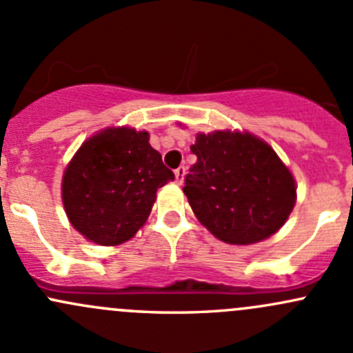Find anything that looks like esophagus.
<instances>
[{"mask_svg":"<svg viewBox=\"0 0 353 353\" xmlns=\"http://www.w3.org/2000/svg\"><path fill=\"white\" fill-rule=\"evenodd\" d=\"M184 172H186V169H184V167H177V169L174 170V176H176L177 184H181L184 181Z\"/></svg>","mask_w":353,"mask_h":353,"instance_id":"esophagus-1","label":"esophagus"}]
</instances>
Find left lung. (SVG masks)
I'll return each instance as SVG.
<instances>
[{
  "instance_id": "obj_1",
  "label": "left lung",
  "mask_w": 353,
  "mask_h": 353,
  "mask_svg": "<svg viewBox=\"0 0 353 353\" xmlns=\"http://www.w3.org/2000/svg\"><path fill=\"white\" fill-rule=\"evenodd\" d=\"M196 163L184 194L199 222L227 244H252L275 234L295 205L292 174L273 148L249 133L196 134Z\"/></svg>"
}]
</instances>
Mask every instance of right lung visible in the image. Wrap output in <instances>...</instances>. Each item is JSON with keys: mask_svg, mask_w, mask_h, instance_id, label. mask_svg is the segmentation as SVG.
I'll return each mask as SVG.
<instances>
[{"mask_svg": "<svg viewBox=\"0 0 353 353\" xmlns=\"http://www.w3.org/2000/svg\"><path fill=\"white\" fill-rule=\"evenodd\" d=\"M172 179L147 131L110 128L85 141L66 167L63 203L78 232L116 245L143 225L157 190Z\"/></svg>", "mask_w": 353, "mask_h": 353, "instance_id": "add662e5", "label": "right lung"}]
</instances>
